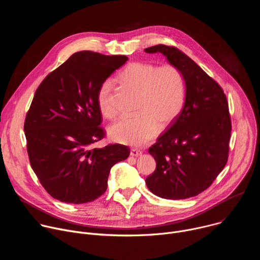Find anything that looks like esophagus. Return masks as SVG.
<instances>
[{"label":"esophagus","instance_id":"1","mask_svg":"<svg viewBox=\"0 0 260 260\" xmlns=\"http://www.w3.org/2000/svg\"><path fill=\"white\" fill-rule=\"evenodd\" d=\"M129 154H131V156H133V157H137V156L142 155V151H140V150H138V149H132Z\"/></svg>","mask_w":260,"mask_h":260}]
</instances>
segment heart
I'll return each mask as SVG.
<instances>
[{"label":"heart","instance_id":"1","mask_svg":"<svg viewBox=\"0 0 260 260\" xmlns=\"http://www.w3.org/2000/svg\"><path fill=\"white\" fill-rule=\"evenodd\" d=\"M119 82L139 94L137 113L122 117L109 128L110 138L115 142L143 147L160 129L169 127L180 115L186 100V82L182 72L173 64L157 67L146 61L128 63L118 76ZM112 82L106 80L99 88L96 101L105 117H113Z\"/></svg>","mask_w":260,"mask_h":260}]
</instances>
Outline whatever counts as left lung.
Instances as JSON below:
<instances>
[{
  "mask_svg": "<svg viewBox=\"0 0 260 260\" xmlns=\"http://www.w3.org/2000/svg\"><path fill=\"white\" fill-rule=\"evenodd\" d=\"M186 82V100L177 119L149 148L156 169L146 178L149 190L167 200H185L206 190L228 162L232 121L226 95L190 57L174 46L155 45Z\"/></svg>",
  "mask_w": 260,
  "mask_h": 260,
  "instance_id": "1",
  "label": "left lung"
}]
</instances>
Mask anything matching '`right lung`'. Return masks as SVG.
<instances>
[{
	"label": "right lung",
	"mask_w": 260,
	"mask_h": 260,
	"mask_svg": "<svg viewBox=\"0 0 260 260\" xmlns=\"http://www.w3.org/2000/svg\"><path fill=\"white\" fill-rule=\"evenodd\" d=\"M125 55L74 53L37 88L24 121L30 167L54 199L84 204L100 198L111 168L128 157L121 144L90 149L105 137L96 95Z\"/></svg>",
	"instance_id": "add662e5"
}]
</instances>
